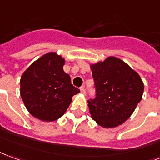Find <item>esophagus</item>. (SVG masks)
Returning a JSON list of instances; mask_svg holds the SVG:
<instances>
[{
	"instance_id": "obj_1",
	"label": "esophagus",
	"mask_w": 160,
	"mask_h": 160,
	"mask_svg": "<svg viewBox=\"0 0 160 160\" xmlns=\"http://www.w3.org/2000/svg\"><path fill=\"white\" fill-rule=\"evenodd\" d=\"M80 92H81V93H83V94H86L87 93V92H86V89H85V87H81L80 88Z\"/></svg>"
}]
</instances>
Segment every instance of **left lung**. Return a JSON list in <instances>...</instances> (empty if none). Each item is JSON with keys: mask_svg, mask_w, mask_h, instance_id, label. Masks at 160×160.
I'll list each match as a JSON object with an SVG mask.
<instances>
[{"mask_svg": "<svg viewBox=\"0 0 160 160\" xmlns=\"http://www.w3.org/2000/svg\"><path fill=\"white\" fill-rule=\"evenodd\" d=\"M96 97L88 100L92 119L106 128L129 119L142 99L144 84L137 72L119 58L110 56L91 65Z\"/></svg>", "mask_w": 160, "mask_h": 160, "instance_id": "1", "label": "left lung"}]
</instances>
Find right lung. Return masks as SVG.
<instances>
[{"label": "right lung", "mask_w": 160, "mask_h": 160, "mask_svg": "<svg viewBox=\"0 0 160 160\" xmlns=\"http://www.w3.org/2000/svg\"><path fill=\"white\" fill-rule=\"evenodd\" d=\"M65 60L56 53H48L33 62L22 73L21 96L26 108L42 121L61 118L80 92L71 84V78L63 70Z\"/></svg>", "instance_id": "1"}]
</instances>
